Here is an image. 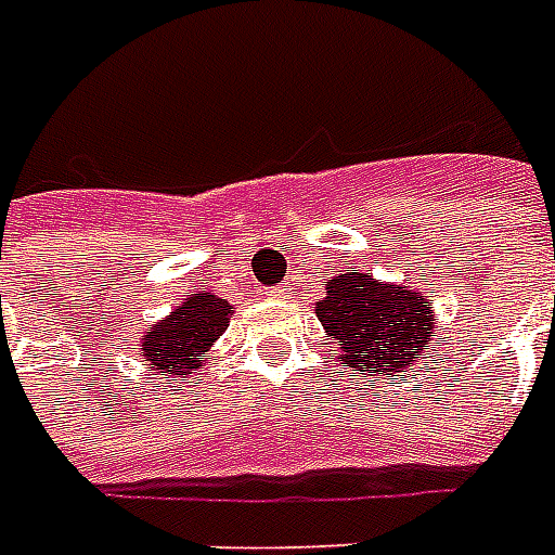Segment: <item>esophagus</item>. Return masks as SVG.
Returning <instances> with one entry per match:
<instances>
[{"label": "esophagus", "instance_id": "34e87169", "mask_svg": "<svg viewBox=\"0 0 555 555\" xmlns=\"http://www.w3.org/2000/svg\"><path fill=\"white\" fill-rule=\"evenodd\" d=\"M268 294H270V296H285V294H287V285H276V287H270Z\"/></svg>", "mask_w": 555, "mask_h": 555}]
</instances>
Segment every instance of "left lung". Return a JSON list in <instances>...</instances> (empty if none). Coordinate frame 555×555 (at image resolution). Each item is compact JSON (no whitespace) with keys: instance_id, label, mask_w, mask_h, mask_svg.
<instances>
[{"instance_id":"1","label":"left lung","mask_w":555,"mask_h":555,"mask_svg":"<svg viewBox=\"0 0 555 555\" xmlns=\"http://www.w3.org/2000/svg\"><path fill=\"white\" fill-rule=\"evenodd\" d=\"M317 317L325 334L339 343V360L365 374L397 377L435 337L429 305L421 294L379 285L363 273L328 279Z\"/></svg>"}]
</instances>
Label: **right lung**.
I'll return each instance as SVG.
<instances>
[{"mask_svg":"<svg viewBox=\"0 0 555 555\" xmlns=\"http://www.w3.org/2000/svg\"><path fill=\"white\" fill-rule=\"evenodd\" d=\"M230 302L212 294H192L167 320L143 334V360L164 374L198 369L212 343L227 328Z\"/></svg>","mask_w":555,"mask_h":555,"instance_id":"1","label":"right lung"}]
</instances>
